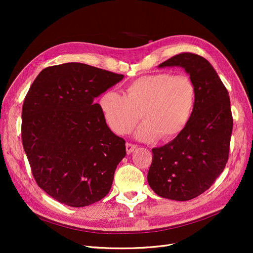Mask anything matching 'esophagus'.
I'll return each instance as SVG.
<instances>
[{
    "instance_id": "esophagus-1",
    "label": "esophagus",
    "mask_w": 253,
    "mask_h": 253,
    "mask_svg": "<svg viewBox=\"0 0 253 253\" xmlns=\"http://www.w3.org/2000/svg\"><path fill=\"white\" fill-rule=\"evenodd\" d=\"M136 148H137L136 144L126 142V152H127V154H131Z\"/></svg>"
}]
</instances>
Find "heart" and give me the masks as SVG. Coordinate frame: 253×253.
<instances>
[{
	"label": "heart",
	"mask_w": 253,
	"mask_h": 253,
	"mask_svg": "<svg viewBox=\"0 0 253 253\" xmlns=\"http://www.w3.org/2000/svg\"><path fill=\"white\" fill-rule=\"evenodd\" d=\"M196 95V85L189 76L163 72L135 79L125 87L124 95L113 90L104 92L99 105L116 134L129 133L141 117L137 138L170 140L189 123Z\"/></svg>",
	"instance_id": "heart-1"
}]
</instances>
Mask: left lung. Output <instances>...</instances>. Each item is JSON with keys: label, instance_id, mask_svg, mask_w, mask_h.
Segmentation results:
<instances>
[{"label": "left lung", "instance_id": "obj_1", "mask_svg": "<svg viewBox=\"0 0 253 253\" xmlns=\"http://www.w3.org/2000/svg\"><path fill=\"white\" fill-rule=\"evenodd\" d=\"M159 66L183 68L197 95L185 128L169 143L152 150L148 181L160 197L188 201L207 191L229 160L233 130L229 92L208 60L195 53H179Z\"/></svg>", "mask_w": 253, "mask_h": 253}]
</instances>
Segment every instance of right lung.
<instances>
[{
  "mask_svg": "<svg viewBox=\"0 0 253 253\" xmlns=\"http://www.w3.org/2000/svg\"><path fill=\"white\" fill-rule=\"evenodd\" d=\"M123 75L84 63L44 69L22 105L21 139L37 184L60 203L84 207L104 198L126 155L95 97Z\"/></svg>",
  "mask_w": 253,
  "mask_h": 253,
  "instance_id": "add662e5",
  "label": "right lung"
}]
</instances>
